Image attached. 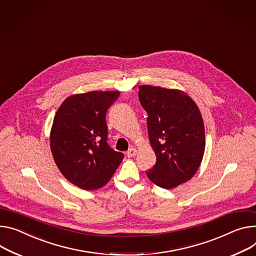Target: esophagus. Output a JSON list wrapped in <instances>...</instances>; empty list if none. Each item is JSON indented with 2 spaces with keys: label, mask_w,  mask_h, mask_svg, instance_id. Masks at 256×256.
Wrapping results in <instances>:
<instances>
[{
  "label": "esophagus",
  "mask_w": 256,
  "mask_h": 256,
  "mask_svg": "<svg viewBox=\"0 0 256 256\" xmlns=\"http://www.w3.org/2000/svg\"><path fill=\"white\" fill-rule=\"evenodd\" d=\"M136 154H137V150H136V148H131L130 150H127V152H126V156H128V158H132V156H136Z\"/></svg>",
  "instance_id": "34e87169"
}]
</instances>
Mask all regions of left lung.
Wrapping results in <instances>:
<instances>
[{"instance_id":"left-lung-1","label":"left lung","mask_w":256,"mask_h":256,"mask_svg":"<svg viewBox=\"0 0 256 256\" xmlns=\"http://www.w3.org/2000/svg\"><path fill=\"white\" fill-rule=\"evenodd\" d=\"M148 112L150 144L156 161L148 180L171 190L186 182L199 169L205 150V129L200 110L184 91L159 86L138 87Z\"/></svg>"}]
</instances>
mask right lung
<instances>
[{"mask_svg": "<svg viewBox=\"0 0 256 256\" xmlns=\"http://www.w3.org/2000/svg\"><path fill=\"white\" fill-rule=\"evenodd\" d=\"M119 91H91L68 96L55 114L50 148L64 178L76 186L94 190L106 186L124 154L108 144L106 112Z\"/></svg>", "mask_w": 256, "mask_h": 256, "instance_id": "obj_1", "label": "right lung"}]
</instances>
